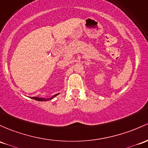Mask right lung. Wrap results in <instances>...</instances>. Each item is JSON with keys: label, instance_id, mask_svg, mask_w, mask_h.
<instances>
[{"label": "right lung", "instance_id": "1", "mask_svg": "<svg viewBox=\"0 0 148 148\" xmlns=\"http://www.w3.org/2000/svg\"><path fill=\"white\" fill-rule=\"evenodd\" d=\"M58 94H56V95H55L53 97V98H38V97H33V98H32V99H34L36 100H38V101H47V100H51V99H53V98H55V97L56 96V95H58Z\"/></svg>", "mask_w": 148, "mask_h": 148}]
</instances>
